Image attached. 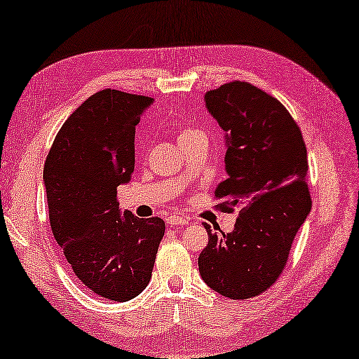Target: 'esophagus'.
<instances>
[{
    "mask_svg": "<svg viewBox=\"0 0 359 359\" xmlns=\"http://www.w3.org/2000/svg\"><path fill=\"white\" fill-rule=\"evenodd\" d=\"M166 222H168L170 227H181V225L189 224V220L186 217H181V215H170V217L166 219Z\"/></svg>",
    "mask_w": 359,
    "mask_h": 359,
    "instance_id": "1",
    "label": "esophagus"
}]
</instances>
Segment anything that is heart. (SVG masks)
I'll return each mask as SVG.
<instances>
[{
  "instance_id": "obj_1",
  "label": "heart",
  "mask_w": 359,
  "mask_h": 359,
  "mask_svg": "<svg viewBox=\"0 0 359 359\" xmlns=\"http://www.w3.org/2000/svg\"><path fill=\"white\" fill-rule=\"evenodd\" d=\"M201 134H203V132L196 130V129H183V130H180V134H178V144L183 145V144H186V142H188V140L193 139V137L201 135Z\"/></svg>"
}]
</instances>
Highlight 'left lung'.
Returning <instances> with one entry per match:
<instances>
[{
  "label": "left lung",
  "instance_id": "8db88e82",
  "mask_svg": "<svg viewBox=\"0 0 359 359\" xmlns=\"http://www.w3.org/2000/svg\"><path fill=\"white\" fill-rule=\"evenodd\" d=\"M205 109L224 130L225 173L214 194L238 209L235 227L219 233L198 258L203 281L229 299H250L271 286L292 240L311 212L307 150L302 134L276 97L243 81L204 95Z\"/></svg>",
  "mask_w": 359,
  "mask_h": 359
}]
</instances>
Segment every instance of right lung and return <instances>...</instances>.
Listing matches in <instances>:
<instances>
[{
    "label": "right lung",
    "mask_w": 359,
    "mask_h": 359,
    "mask_svg": "<svg viewBox=\"0 0 359 359\" xmlns=\"http://www.w3.org/2000/svg\"><path fill=\"white\" fill-rule=\"evenodd\" d=\"M154 100L117 90L88 97L68 117L43 166L48 219L85 287L126 302L144 291L165 235L160 217L119 209L117 188L135 165V126Z\"/></svg>",
    "instance_id": "obj_1"
}]
</instances>
